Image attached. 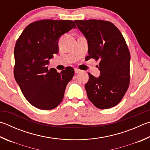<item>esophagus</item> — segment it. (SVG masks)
<instances>
[{
    "label": "esophagus",
    "instance_id": "esophagus-1",
    "mask_svg": "<svg viewBox=\"0 0 150 150\" xmlns=\"http://www.w3.org/2000/svg\"><path fill=\"white\" fill-rule=\"evenodd\" d=\"M75 73H78L81 72V70L77 69V68H75Z\"/></svg>",
    "mask_w": 150,
    "mask_h": 150
}]
</instances>
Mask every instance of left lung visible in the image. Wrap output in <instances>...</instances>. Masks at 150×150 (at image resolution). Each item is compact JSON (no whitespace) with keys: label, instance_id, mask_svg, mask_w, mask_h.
I'll list each match as a JSON object with an SVG mask.
<instances>
[{"label":"left lung","instance_id":"1","mask_svg":"<svg viewBox=\"0 0 150 150\" xmlns=\"http://www.w3.org/2000/svg\"><path fill=\"white\" fill-rule=\"evenodd\" d=\"M88 42V59H100V76L88 73L84 85L87 96L99 109H109L120 102L130 83V55L120 31L110 21L75 20Z\"/></svg>","mask_w":150,"mask_h":150}]
</instances>
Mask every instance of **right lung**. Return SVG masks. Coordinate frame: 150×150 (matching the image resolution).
I'll return each mask as SVG.
<instances>
[{
	"mask_svg": "<svg viewBox=\"0 0 150 150\" xmlns=\"http://www.w3.org/2000/svg\"><path fill=\"white\" fill-rule=\"evenodd\" d=\"M76 28L71 20H43L23 30L14 48V77L26 100L40 110H52L64 98L74 69L67 67L58 73L48 69L50 59L59 51L62 35Z\"/></svg>",
	"mask_w": 150,
	"mask_h": 150,
	"instance_id": "right-lung-1",
	"label": "right lung"
}]
</instances>
